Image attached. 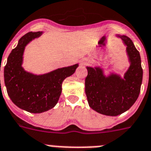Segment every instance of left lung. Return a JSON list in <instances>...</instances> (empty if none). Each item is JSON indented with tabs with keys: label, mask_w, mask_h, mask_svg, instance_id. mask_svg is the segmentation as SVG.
Returning <instances> with one entry per match:
<instances>
[{
	"label": "left lung",
	"mask_w": 151,
	"mask_h": 151,
	"mask_svg": "<svg viewBox=\"0 0 151 151\" xmlns=\"http://www.w3.org/2000/svg\"><path fill=\"white\" fill-rule=\"evenodd\" d=\"M127 46L130 62L124 79L112 73L104 75L100 68L87 67L85 93L91 108L101 114L117 116L132 107L137 99L142 83L143 69L140 53L127 36H120Z\"/></svg>",
	"instance_id": "obj_1"
}]
</instances>
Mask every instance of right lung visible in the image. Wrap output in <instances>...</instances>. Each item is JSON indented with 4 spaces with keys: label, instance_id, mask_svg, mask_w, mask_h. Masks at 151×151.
Returning a JSON list of instances; mask_svg holds the SVG:
<instances>
[{
    "label": "right lung",
    "instance_id": "obj_1",
    "mask_svg": "<svg viewBox=\"0 0 151 151\" xmlns=\"http://www.w3.org/2000/svg\"><path fill=\"white\" fill-rule=\"evenodd\" d=\"M41 35L42 32L38 31L24 35L8 56L4 70L5 86L12 102L21 109L34 114L45 112L57 104L64 80L72 75L78 67L77 64L42 75L25 71L21 66L25 47Z\"/></svg>",
    "mask_w": 151,
    "mask_h": 151
}]
</instances>
